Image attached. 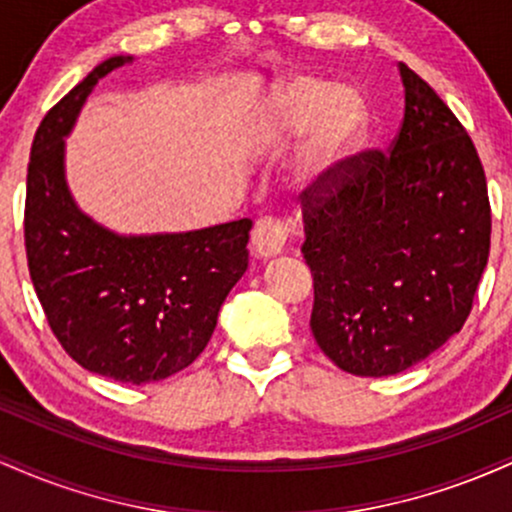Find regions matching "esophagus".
Instances as JSON below:
<instances>
[{
  "mask_svg": "<svg viewBox=\"0 0 512 512\" xmlns=\"http://www.w3.org/2000/svg\"><path fill=\"white\" fill-rule=\"evenodd\" d=\"M289 238V223L279 216H262L252 228V252L257 257H274L284 250Z\"/></svg>",
  "mask_w": 512,
  "mask_h": 512,
  "instance_id": "1",
  "label": "esophagus"
}]
</instances>
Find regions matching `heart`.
Wrapping results in <instances>:
<instances>
[{
  "label": "heart",
  "instance_id": "1",
  "mask_svg": "<svg viewBox=\"0 0 512 512\" xmlns=\"http://www.w3.org/2000/svg\"><path fill=\"white\" fill-rule=\"evenodd\" d=\"M291 105L298 122H310L317 115L320 144L327 154L351 146L366 129V103L351 86L327 88L320 79H298L291 91Z\"/></svg>",
  "mask_w": 512,
  "mask_h": 512
}]
</instances>
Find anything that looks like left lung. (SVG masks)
I'll list each match as a JSON object with an SVG mask.
<instances>
[{
  "label": "left lung",
  "mask_w": 512,
  "mask_h": 512,
  "mask_svg": "<svg viewBox=\"0 0 512 512\" xmlns=\"http://www.w3.org/2000/svg\"><path fill=\"white\" fill-rule=\"evenodd\" d=\"M404 117L390 149L332 163L301 192L310 330L334 366L402 373L462 330L491 248V204L472 137L399 64Z\"/></svg>",
  "instance_id": "left-lung-1"
}]
</instances>
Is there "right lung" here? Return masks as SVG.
I'll return each instance as SVG.
<instances>
[{"instance_id": "right-lung-1", "label": "right lung", "mask_w": 512, "mask_h": 512, "mask_svg": "<svg viewBox=\"0 0 512 512\" xmlns=\"http://www.w3.org/2000/svg\"><path fill=\"white\" fill-rule=\"evenodd\" d=\"M129 60L98 64L40 122L23 240L33 289L64 351L91 373L142 385L187 368L209 344L221 303L248 269L252 221L120 238L76 209L62 137L98 79Z\"/></svg>"}]
</instances>
